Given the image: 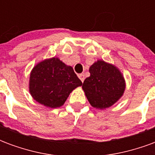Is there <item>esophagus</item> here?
I'll return each mask as SVG.
<instances>
[{
    "mask_svg": "<svg viewBox=\"0 0 155 155\" xmlns=\"http://www.w3.org/2000/svg\"><path fill=\"white\" fill-rule=\"evenodd\" d=\"M78 76H79V78H80V80H81V81H82V82H84V74H79V75H78Z\"/></svg>",
    "mask_w": 155,
    "mask_h": 155,
    "instance_id": "esophagus-1",
    "label": "esophagus"
}]
</instances>
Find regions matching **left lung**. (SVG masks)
Segmentation results:
<instances>
[{"instance_id": "8db88e82", "label": "left lung", "mask_w": 155, "mask_h": 155, "mask_svg": "<svg viewBox=\"0 0 155 155\" xmlns=\"http://www.w3.org/2000/svg\"><path fill=\"white\" fill-rule=\"evenodd\" d=\"M89 71L91 75L84 80L82 89L92 107L104 110L123 96L125 81L115 65L98 60Z\"/></svg>"}]
</instances>
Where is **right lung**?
Wrapping results in <instances>:
<instances>
[{
  "label": "right lung",
  "mask_w": 155,
  "mask_h": 155,
  "mask_svg": "<svg viewBox=\"0 0 155 155\" xmlns=\"http://www.w3.org/2000/svg\"><path fill=\"white\" fill-rule=\"evenodd\" d=\"M82 82L73 68L57 57L45 59L32 69L29 91L33 99L49 108L62 106L69 95Z\"/></svg>",
  "instance_id": "add662e5"
}]
</instances>
